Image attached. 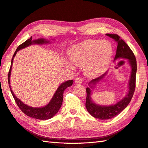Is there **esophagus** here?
I'll list each match as a JSON object with an SVG mask.
<instances>
[{"label":"esophagus","instance_id":"esophagus-1","mask_svg":"<svg viewBox=\"0 0 148 148\" xmlns=\"http://www.w3.org/2000/svg\"><path fill=\"white\" fill-rule=\"evenodd\" d=\"M75 84H82V79L80 77H77L75 79Z\"/></svg>","mask_w":148,"mask_h":148}]
</instances>
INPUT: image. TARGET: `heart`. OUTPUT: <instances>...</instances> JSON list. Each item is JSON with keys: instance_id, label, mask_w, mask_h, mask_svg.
Here are the masks:
<instances>
[{"instance_id": "heart-1", "label": "heart", "mask_w": 148, "mask_h": 148, "mask_svg": "<svg viewBox=\"0 0 148 148\" xmlns=\"http://www.w3.org/2000/svg\"><path fill=\"white\" fill-rule=\"evenodd\" d=\"M68 53L70 61L73 64L84 66V71L87 76L95 78L108 69L112 62L113 48L107 41L87 40L72 46ZM65 64L73 68L68 61H65Z\"/></svg>"}]
</instances>
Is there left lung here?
<instances>
[{
    "label": "left lung",
    "mask_w": 148,
    "mask_h": 148,
    "mask_svg": "<svg viewBox=\"0 0 148 148\" xmlns=\"http://www.w3.org/2000/svg\"><path fill=\"white\" fill-rule=\"evenodd\" d=\"M107 35L115 40L118 43L116 53L114 61L120 59H126L131 66V74L128 82V91L125 97L115 104L109 105H102L95 103L92 99V90L95 86L102 81L106 76L108 72H106L101 76L94 79L88 82V86L86 88L87 97L86 107L88 112L96 119L100 120H108L117 116L128 106L132 100L136 86V75L137 71L136 60L132 49L122 40L116 34H107Z\"/></svg>",
    "instance_id": "1"
}]
</instances>
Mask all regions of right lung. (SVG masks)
<instances>
[{
    "label": "right lung",
    "instance_id": "add662e5",
    "mask_svg": "<svg viewBox=\"0 0 148 148\" xmlns=\"http://www.w3.org/2000/svg\"><path fill=\"white\" fill-rule=\"evenodd\" d=\"M50 42L49 40H47L45 38H42L37 40H32V37H31L30 38L28 39L27 41H25L24 43L18 46V47L15 51L13 58L12 59L10 68L9 72H8V85H9L11 93L15 100L16 103L17 104L20 109L25 114V115H27V116H30L32 118H33V119L38 120H48L51 119V118H53L56 115L62 105L63 100V93H64V90L66 88L73 85L74 81H70L69 80V81H65L64 82L60 84V86L58 87L57 90H56L55 93H54V94L53 95L51 100L50 102L47 105H45V106L42 107H32L25 104L19 99L16 97V96L14 94V92L12 90L10 77L11 75L12 67L14 62V58H15L16 53H17L19 50L28 47V46L32 45H45L48 44Z\"/></svg>",
    "mask_w": 148,
    "mask_h": 148
}]
</instances>
